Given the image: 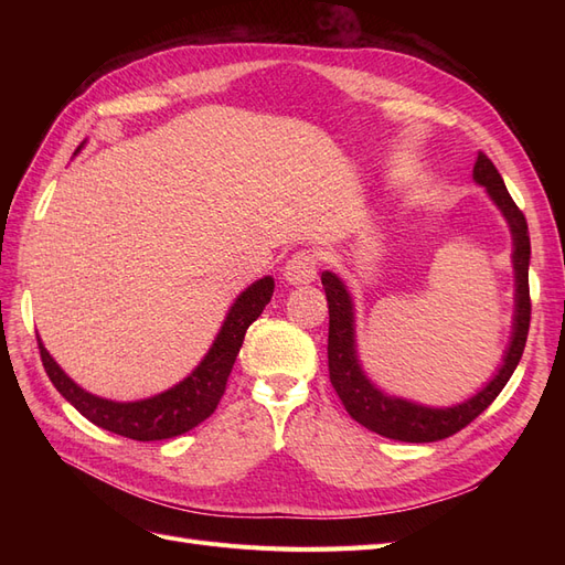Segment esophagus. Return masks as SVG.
Instances as JSON below:
<instances>
[{
  "label": "esophagus",
  "instance_id": "obj_1",
  "mask_svg": "<svg viewBox=\"0 0 565 565\" xmlns=\"http://www.w3.org/2000/svg\"><path fill=\"white\" fill-rule=\"evenodd\" d=\"M318 278V254L311 249L297 252L285 266V280L289 285H309Z\"/></svg>",
  "mask_w": 565,
  "mask_h": 565
}]
</instances>
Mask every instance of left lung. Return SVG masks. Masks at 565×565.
<instances>
[{"label": "left lung", "mask_w": 565, "mask_h": 565, "mask_svg": "<svg viewBox=\"0 0 565 565\" xmlns=\"http://www.w3.org/2000/svg\"><path fill=\"white\" fill-rule=\"evenodd\" d=\"M473 181L486 185L490 200L498 204L507 218L511 237H514V278H516V309H514V332H511L509 349L498 374L465 403L452 407H426L413 401L388 396L374 386L358 361L355 351V316L353 299L347 285L332 270H324L320 280L324 297L330 306V337H328V365L330 382L337 396L344 403L347 413L363 424L365 429L405 443H434L448 438L471 424L483 409L500 396L509 377L514 374L527 339L530 328V289H527V264H530V235L523 212L511 200L507 185L498 169L490 162L486 152H478L473 164Z\"/></svg>", "instance_id": "obj_1"}]
</instances>
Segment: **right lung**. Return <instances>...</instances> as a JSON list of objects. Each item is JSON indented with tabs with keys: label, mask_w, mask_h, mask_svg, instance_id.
<instances>
[{
	"label": "right lung",
	"mask_w": 565,
	"mask_h": 565,
	"mask_svg": "<svg viewBox=\"0 0 565 565\" xmlns=\"http://www.w3.org/2000/svg\"><path fill=\"white\" fill-rule=\"evenodd\" d=\"M273 287H276V282H273L270 276L252 282L231 306L212 349L202 358L200 365L188 374L183 382L158 393V396L152 398L115 403L108 398L94 396V393L84 391L67 377L44 349L42 339L38 337L42 365L61 396L71 403L82 417H87L92 424L100 426V429L131 440H164L181 436L185 431H191L200 422L207 419L216 409L221 396H224L226 391V382L235 358L241 353L245 332L266 309V303L273 297Z\"/></svg>",
	"instance_id": "1"
}]
</instances>
